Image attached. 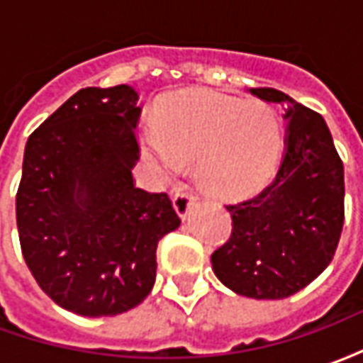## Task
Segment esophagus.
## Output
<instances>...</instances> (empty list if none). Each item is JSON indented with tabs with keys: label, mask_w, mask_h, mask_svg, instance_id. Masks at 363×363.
<instances>
[{
	"label": "esophagus",
	"mask_w": 363,
	"mask_h": 363,
	"mask_svg": "<svg viewBox=\"0 0 363 363\" xmlns=\"http://www.w3.org/2000/svg\"><path fill=\"white\" fill-rule=\"evenodd\" d=\"M194 202V194H192V190L189 186H181V189H177L173 192V204L174 210L179 212V216H186L189 213L190 204Z\"/></svg>",
	"instance_id": "esophagus-1"
}]
</instances>
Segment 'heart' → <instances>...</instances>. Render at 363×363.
<instances>
[{
	"label": "heart",
	"mask_w": 363,
	"mask_h": 363,
	"mask_svg": "<svg viewBox=\"0 0 363 363\" xmlns=\"http://www.w3.org/2000/svg\"><path fill=\"white\" fill-rule=\"evenodd\" d=\"M281 124L264 103H245L194 91L161 108L143 132V147L167 173L194 163L198 184L216 198L259 192L280 161Z\"/></svg>",
	"instance_id": "1"
}]
</instances>
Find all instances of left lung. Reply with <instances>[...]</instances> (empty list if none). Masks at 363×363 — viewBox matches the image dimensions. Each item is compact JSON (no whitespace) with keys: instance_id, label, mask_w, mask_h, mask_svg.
<instances>
[{"instance_id":"8db88e82","label":"left lung","mask_w":363,"mask_h":363,"mask_svg":"<svg viewBox=\"0 0 363 363\" xmlns=\"http://www.w3.org/2000/svg\"><path fill=\"white\" fill-rule=\"evenodd\" d=\"M286 104V153L257 196L229 204L231 235L212 255L221 284L252 299H284L311 284L335 257L344 223V167L319 112L270 87Z\"/></svg>"}]
</instances>
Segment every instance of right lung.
<instances>
[{"mask_svg":"<svg viewBox=\"0 0 363 363\" xmlns=\"http://www.w3.org/2000/svg\"><path fill=\"white\" fill-rule=\"evenodd\" d=\"M138 99L130 85L85 87L25 147L21 251L44 294L83 317L142 303L155 284L159 239L181 225L167 192L135 186Z\"/></svg>","mask_w":363,"mask_h":363,"instance_id":"obj_1","label":"right lung"}]
</instances>
